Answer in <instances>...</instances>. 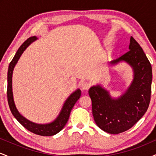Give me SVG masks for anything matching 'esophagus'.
<instances>
[{
    "label": "esophagus",
    "instance_id": "34e87169",
    "mask_svg": "<svg viewBox=\"0 0 156 156\" xmlns=\"http://www.w3.org/2000/svg\"><path fill=\"white\" fill-rule=\"evenodd\" d=\"M90 87V83L87 81H83L81 83V88L83 90H87Z\"/></svg>",
    "mask_w": 156,
    "mask_h": 156
}]
</instances>
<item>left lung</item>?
<instances>
[{
	"instance_id": "8db88e82",
	"label": "left lung",
	"mask_w": 156,
	"mask_h": 156,
	"mask_svg": "<svg viewBox=\"0 0 156 156\" xmlns=\"http://www.w3.org/2000/svg\"><path fill=\"white\" fill-rule=\"evenodd\" d=\"M130 51L109 62L114 66L122 62L131 67L133 79L120 97L114 98L100 84L89 89L95 123L108 133L118 134L130 129L144 116L150 101L152 67L142 48L130 37Z\"/></svg>"
}]
</instances>
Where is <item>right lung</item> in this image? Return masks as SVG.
<instances>
[{"instance_id":"add662e5","label":"right lung","mask_w":156,"mask_h":156,"mask_svg":"<svg viewBox=\"0 0 156 156\" xmlns=\"http://www.w3.org/2000/svg\"><path fill=\"white\" fill-rule=\"evenodd\" d=\"M37 37H32L28 38L22 44V45L17 50V53H15L13 59L10 62L9 66L8 73H7V98H8V103L9 105L11 112L13 116L16 118L17 121L23 125L24 128L32 133L37 134V135L44 136H50L58 133L61 131L65 126L66 123L67 122L68 119L69 117L71 110L76 104V103L79 99L81 92L80 89H76L67 98L64 102L62 110L55 119L53 122L46 124H38V123L33 122L28 120L26 117H24L20 113L18 112L17 107H16L15 101H14L13 92H12V74H13L14 68L16 64L18 62L19 58H20L21 55L32 42L37 40Z\"/></svg>"}]
</instances>
